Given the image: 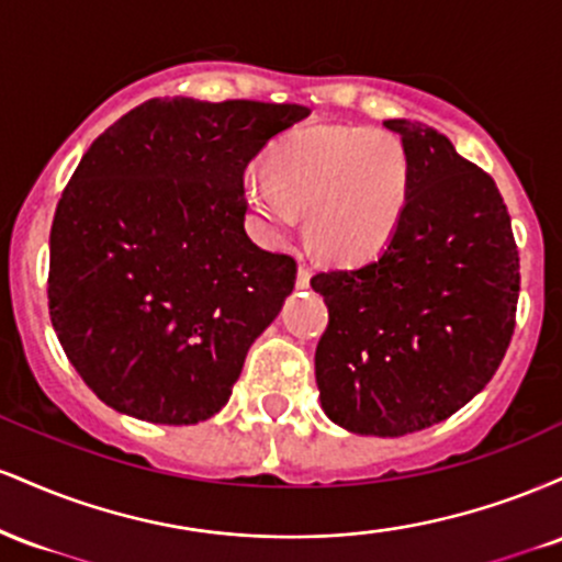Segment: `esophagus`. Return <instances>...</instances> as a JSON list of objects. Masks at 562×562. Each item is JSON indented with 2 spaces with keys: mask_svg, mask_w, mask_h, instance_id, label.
<instances>
[{
  "mask_svg": "<svg viewBox=\"0 0 562 562\" xmlns=\"http://www.w3.org/2000/svg\"><path fill=\"white\" fill-rule=\"evenodd\" d=\"M308 280H312V269L306 267V263H299V277H295V285L301 290L308 288Z\"/></svg>",
  "mask_w": 562,
  "mask_h": 562,
  "instance_id": "34e87169",
  "label": "esophagus"
}]
</instances>
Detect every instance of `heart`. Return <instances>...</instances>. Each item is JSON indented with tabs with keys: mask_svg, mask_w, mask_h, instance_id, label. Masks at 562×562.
<instances>
[{
	"mask_svg": "<svg viewBox=\"0 0 562 562\" xmlns=\"http://www.w3.org/2000/svg\"><path fill=\"white\" fill-rule=\"evenodd\" d=\"M248 177L243 198L256 227L280 240L306 216L322 259L359 263L380 254L398 227L409 192V164L393 134L378 128H312L280 139Z\"/></svg>",
	"mask_w": 562,
	"mask_h": 562,
	"instance_id": "heart-1",
	"label": "heart"
}]
</instances>
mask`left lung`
Listing matches in <instances>:
<instances>
[{"label": "left lung", "instance_id": "obj_1", "mask_svg": "<svg viewBox=\"0 0 562 562\" xmlns=\"http://www.w3.org/2000/svg\"><path fill=\"white\" fill-rule=\"evenodd\" d=\"M409 164L398 227L372 261L312 277L330 322L314 370L335 425L406 436L486 389L515 330L520 259L486 171L436 128L391 119Z\"/></svg>", "mask_w": 562, "mask_h": 562}]
</instances>
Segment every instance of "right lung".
I'll use <instances>...</instances> for the list:
<instances>
[{
    "instance_id": "right-lung-1",
    "label": "right lung",
    "mask_w": 562,
    "mask_h": 562,
    "mask_svg": "<svg viewBox=\"0 0 562 562\" xmlns=\"http://www.w3.org/2000/svg\"><path fill=\"white\" fill-rule=\"evenodd\" d=\"M303 105L156 97L83 153L49 232V317L115 412L195 425L229 402L295 259L245 235L243 173Z\"/></svg>"
}]
</instances>
